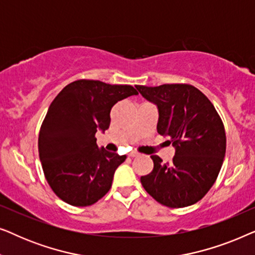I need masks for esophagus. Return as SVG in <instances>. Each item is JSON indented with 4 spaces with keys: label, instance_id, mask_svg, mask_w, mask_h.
I'll return each mask as SVG.
<instances>
[{
    "label": "esophagus",
    "instance_id": "esophagus-1",
    "mask_svg": "<svg viewBox=\"0 0 255 255\" xmlns=\"http://www.w3.org/2000/svg\"><path fill=\"white\" fill-rule=\"evenodd\" d=\"M138 155H139V153L135 152V151H132V152L128 153V156H131V158H134V156H138Z\"/></svg>",
    "mask_w": 255,
    "mask_h": 255
}]
</instances>
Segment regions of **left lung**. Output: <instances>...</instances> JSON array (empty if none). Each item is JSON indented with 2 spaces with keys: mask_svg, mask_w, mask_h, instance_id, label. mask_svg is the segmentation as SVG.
Masks as SVG:
<instances>
[{
  "mask_svg": "<svg viewBox=\"0 0 255 255\" xmlns=\"http://www.w3.org/2000/svg\"><path fill=\"white\" fill-rule=\"evenodd\" d=\"M138 92L158 107L156 130L170 138L175 155L154 163L141 176L144 189L160 204L184 208L195 204L210 190L222 168L226 149L224 124L207 96L186 83L159 87L135 86Z\"/></svg>",
  "mask_w": 255,
  "mask_h": 255,
  "instance_id": "obj_1",
  "label": "left lung"
}]
</instances>
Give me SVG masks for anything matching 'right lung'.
Returning a JSON list of instances; mask_svg holds the SVG:
<instances>
[{
	"instance_id": "add662e5",
	"label": "right lung",
	"mask_w": 255,
	"mask_h": 255,
	"mask_svg": "<svg viewBox=\"0 0 255 255\" xmlns=\"http://www.w3.org/2000/svg\"><path fill=\"white\" fill-rule=\"evenodd\" d=\"M138 95L132 86L78 80L58 94L41 124L38 151L48 184L74 207L96 203L110 190L125 155L99 148L95 134L110 125L118 101Z\"/></svg>"
}]
</instances>
